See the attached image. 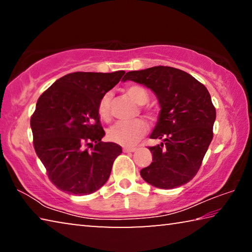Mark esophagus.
I'll return each instance as SVG.
<instances>
[{
    "label": "esophagus",
    "mask_w": 252,
    "mask_h": 252,
    "mask_svg": "<svg viewBox=\"0 0 252 252\" xmlns=\"http://www.w3.org/2000/svg\"><path fill=\"white\" fill-rule=\"evenodd\" d=\"M135 150H136V148H134V147H125V148H123V152H126V153L134 152Z\"/></svg>",
    "instance_id": "esophagus-1"
}]
</instances>
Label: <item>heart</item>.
I'll use <instances>...</instances> for the list:
<instances>
[{"instance_id":"heart-1","label":"heart","mask_w":252,"mask_h":252,"mask_svg":"<svg viewBox=\"0 0 252 252\" xmlns=\"http://www.w3.org/2000/svg\"><path fill=\"white\" fill-rule=\"evenodd\" d=\"M126 92L136 104L143 105L149 101L148 91L144 88L140 87V85H130L126 89ZM111 100H112V93L106 92L101 97L99 106H97L100 117L105 121H108L110 119ZM147 123L141 119H135L133 121L116 123L113 126L110 127L108 138L110 139V141L120 144V146L130 147L138 142L147 133Z\"/></svg>"}]
</instances>
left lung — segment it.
<instances>
[{
	"label": "left lung",
	"mask_w": 252,
	"mask_h": 252,
	"mask_svg": "<svg viewBox=\"0 0 252 252\" xmlns=\"http://www.w3.org/2000/svg\"><path fill=\"white\" fill-rule=\"evenodd\" d=\"M126 80L150 89L161 109L150 138L162 142L149 148L152 162L140 174L160 189L186 185L197 174L213 136L216 109L207 88L185 71L162 65L127 72Z\"/></svg>",
	"instance_id": "8db88e82"
}]
</instances>
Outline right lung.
Segmentation results:
<instances>
[{
  "mask_svg": "<svg viewBox=\"0 0 252 252\" xmlns=\"http://www.w3.org/2000/svg\"><path fill=\"white\" fill-rule=\"evenodd\" d=\"M125 73L74 72L55 81L37 100L31 117L33 146L60 190L90 194L108 181L122 148L101 141L105 133L97 106Z\"/></svg>",
  "mask_w": 252,
  "mask_h": 252,
  "instance_id": "right-lung-1",
  "label": "right lung"
}]
</instances>
